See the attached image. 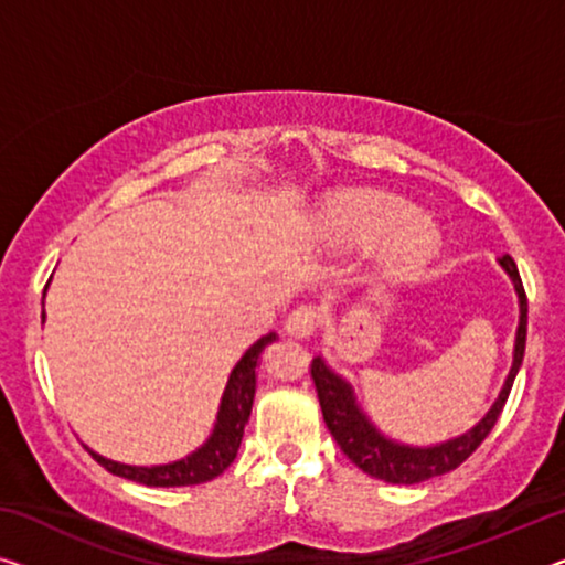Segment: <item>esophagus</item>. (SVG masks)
I'll list each match as a JSON object with an SVG mask.
<instances>
[{"label":"esophagus","instance_id":"obj_1","mask_svg":"<svg viewBox=\"0 0 565 565\" xmlns=\"http://www.w3.org/2000/svg\"><path fill=\"white\" fill-rule=\"evenodd\" d=\"M319 327V309L301 305L286 317V332L294 337H311Z\"/></svg>","mask_w":565,"mask_h":565}]
</instances>
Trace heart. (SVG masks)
<instances>
[{"label": "heart", "mask_w": 565, "mask_h": 565, "mask_svg": "<svg viewBox=\"0 0 565 565\" xmlns=\"http://www.w3.org/2000/svg\"><path fill=\"white\" fill-rule=\"evenodd\" d=\"M327 225L344 246H373L382 241L381 260L393 274L424 266L439 248V233L424 217H414L406 202L373 190L340 192L327 205Z\"/></svg>", "instance_id": "obj_1"}]
</instances>
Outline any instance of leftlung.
<instances>
[{"instance_id": "left-lung-1", "label": "left lung", "mask_w": 565, "mask_h": 565, "mask_svg": "<svg viewBox=\"0 0 565 565\" xmlns=\"http://www.w3.org/2000/svg\"><path fill=\"white\" fill-rule=\"evenodd\" d=\"M500 266L508 271L512 284H515V291L520 299L515 355H512L510 375L502 385L498 401L492 403V408L487 411V416L479 420L475 428H469L467 434L457 436V439H449L436 446H406V444L385 439V436L370 424V418L363 414V408L355 403L352 385L344 381L342 375H337L334 370L327 367L322 358L311 360V381H315L324 424L330 428L337 446H340V449L348 454L352 465L363 469L365 475L383 479V482H391V484L426 482V479L441 477L446 471L465 465L471 454L477 451V446L490 436V431L502 414L504 403H508V395L512 391V383H515L518 370L523 365L525 334H527V297L523 289V279H520L518 264L512 260V256L504 254L500 258Z\"/></svg>"}]
</instances>
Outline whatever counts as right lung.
Wrapping results in <instances>:
<instances>
[{
    "label": "right lung",
    "instance_id": "right-lung-1",
    "mask_svg": "<svg viewBox=\"0 0 565 565\" xmlns=\"http://www.w3.org/2000/svg\"><path fill=\"white\" fill-rule=\"evenodd\" d=\"M42 319H45V311H42ZM274 340L276 334L268 332L266 337H260L258 342L250 344L246 355L238 360V365L233 367V373L228 377V385H225L213 434H210V439L202 444L198 451H192L190 457L172 461V465L131 467V465H119V461L100 457V454L90 451L86 446L90 457H94L100 467L111 471V475L131 479V482L147 484V487H190V484L210 482V479L223 475V471L233 465L235 454H238L243 428H246L250 406H254L258 358L266 344H271Z\"/></svg>",
    "mask_w": 565,
    "mask_h": 565
}]
</instances>
